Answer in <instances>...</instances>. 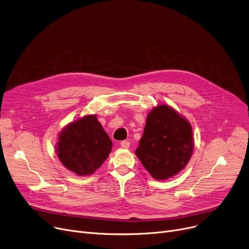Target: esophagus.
Here are the masks:
<instances>
[{"instance_id":"34e87169","label":"esophagus","mask_w":249,"mask_h":249,"mask_svg":"<svg viewBox=\"0 0 249 249\" xmlns=\"http://www.w3.org/2000/svg\"><path fill=\"white\" fill-rule=\"evenodd\" d=\"M120 145L123 148H129V146H130V142H127V140H123V142H121Z\"/></svg>"}]
</instances>
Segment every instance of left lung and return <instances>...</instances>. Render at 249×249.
<instances>
[{
	"mask_svg": "<svg viewBox=\"0 0 249 249\" xmlns=\"http://www.w3.org/2000/svg\"><path fill=\"white\" fill-rule=\"evenodd\" d=\"M192 127L172 107H155L146 123L135 155L156 180H167L185 168L193 154Z\"/></svg>",
	"mask_w": 249,
	"mask_h": 249,
	"instance_id": "obj_1",
	"label": "left lung"
}]
</instances>
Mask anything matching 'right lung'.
<instances>
[{
    "label": "right lung",
    "mask_w": 249,
    "mask_h": 249,
    "mask_svg": "<svg viewBox=\"0 0 249 249\" xmlns=\"http://www.w3.org/2000/svg\"><path fill=\"white\" fill-rule=\"evenodd\" d=\"M56 146L62 165L78 176L93 174L109 157L112 140L95 115H86L65 126Z\"/></svg>",
    "instance_id": "right-lung-1"
}]
</instances>
